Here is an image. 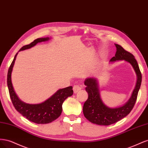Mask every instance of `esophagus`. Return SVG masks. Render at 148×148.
<instances>
[{
  "instance_id": "obj_1",
  "label": "esophagus",
  "mask_w": 148,
  "mask_h": 148,
  "mask_svg": "<svg viewBox=\"0 0 148 148\" xmlns=\"http://www.w3.org/2000/svg\"><path fill=\"white\" fill-rule=\"evenodd\" d=\"M81 89H82V87L77 84L74 85V86L73 87V91L75 93H77L78 91L81 90Z\"/></svg>"
}]
</instances>
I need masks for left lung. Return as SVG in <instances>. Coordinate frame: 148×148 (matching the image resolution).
Returning a JSON list of instances; mask_svg holds the SVG:
<instances>
[{"instance_id": "1", "label": "left lung", "mask_w": 148, "mask_h": 148, "mask_svg": "<svg viewBox=\"0 0 148 148\" xmlns=\"http://www.w3.org/2000/svg\"><path fill=\"white\" fill-rule=\"evenodd\" d=\"M115 45L117 47V52L115 57L112 58L110 61L125 60L129 62L133 66L137 75V82L131 97L126 104L117 108H109L101 99L96 79L95 78H88L85 79L84 84L86 86V91L88 93V98L83 106V114L89 122L97 125H109L113 124L129 114L135 104L141 84L142 75L135 57L119 44Z\"/></svg>"}]
</instances>
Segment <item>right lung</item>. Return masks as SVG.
Returning <instances> with one entry per match:
<instances>
[{
  "label": "right lung",
  "instance_id": "add662e5",
  "mask_svg": "<svg viewBox=\"0 0 148 148\" xmlns=\"http://www.w3.org/2000/svg\"><path fill=\"white\" fill-rule=\"evenodd\" d=\"M49 39V38H38L29 44L22 47L19 51L29 49L38 42L46 41ZM16 56L17 53L8 69L7 74V86L13 106L19 113L31 122L38 124H46L53 122L61 115L62 104L64 101L73 95V87L69 86L59 89L50 98L41 104H29L22 102L15 92L11 80L12 71Z\"/></svg>",
  "mask_w": 148,
  "mask_h": 148
}]
</instances>
